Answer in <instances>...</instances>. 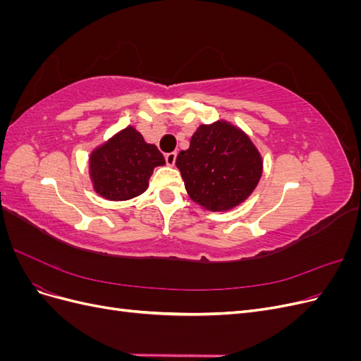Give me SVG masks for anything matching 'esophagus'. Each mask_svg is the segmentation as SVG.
Masks as SVG:
<instances>
[{
	"label": "esophagus",
	"instance_id": "obj_1",
	"mask_svg": "<svg viewBox=\"0 0 361 361\" xmlns=\"http://www.w3.org/2000/svg\"><path fill=\"white\" fill-rule=\"evenodd\" d=\"M176 157H178L176 152H170V154L166 155V162L169 164V166H174V162H176Z\"/></svg>",
	"mask_w": 361,
	"mask_h": 361
}]
</instances>
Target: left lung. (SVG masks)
Segmentation results:
<instances>
[{"instance_id":"left-lung-1","label":"left lung","mask_w":361,"mask_h":361,"mask_svg":"<svg viewBox=\"0 0 361 361\" xmlns=\"http://www.w3.org/2000/svg\"><path fill=\"white\" fill-rule=\"evenodd\" d=\"M192 202L212 212L231 211L255 191L264 170V161L243 129L218 120L200 125L190 147L176 158Z\"/></svg>"}]
</instances>
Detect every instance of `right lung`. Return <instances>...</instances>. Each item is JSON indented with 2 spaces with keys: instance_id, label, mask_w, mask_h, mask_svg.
<instances>
[{
  "instance_id": "obj_1",
  "label": "right lung",
  "mask_w": 361,
  "mask_h": 361,
  "mask_svg": "<svg viewBox=\"0 0 361 361\" xmlns=\"http://www.w3.org/2000/svg\"><path fill=\"white\" fill-rule=\"evenodd\" d=\"M164 164L158 147L146 143L134 126H128L92 152L89 173L101 197L122 202L143 194L154 169Z\"/></svg>"
}]
</instances>
